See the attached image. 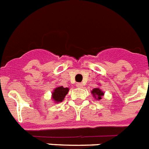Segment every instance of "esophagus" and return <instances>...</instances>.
I'll return each instance as SVG.
<instances>
[{
	"instance_id": "obj_1",
	"label": "esophagus",
	"mask_w": 149,
	"mask_h": 149,
	"mask_svg": "<svg viewBox=\"0 0 149 149\" xmlns=\"http://www.w3.org/2000/svg\"><path fill=\"white\" fill-rule=\"evenodd\" d=\"M77 87H78V88H83L84 85H83V84L77 83Z\"/></svg>"
}]
</instances>
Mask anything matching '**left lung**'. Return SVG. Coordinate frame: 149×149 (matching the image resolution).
Returning a JSON list of instances; mask_svg holds the SVG:
<instances>
[{
    "label": "left lung",
    "instance_id": "1",
    "mask_svg": "<svg viewBox=\"0 0 149 149\" xmlns=\"http://www.w3.org/2000/svg\"><path fill=\"white\" fill-rule=\"evenodd\" d=\"M91 93L93 94V97L95 98L96 100H102V96H104V92L100 88V87L93 89V90L91 91Z\"/></svg>",
    "mask_w": 149,
    "mask_h": 149
}]
</instances>
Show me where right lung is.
<instances>
[{
	"mask_svg": "<svg viewBox=\"0 0 149 149\" xmlns=\"http://www.w3.org/2000/svg\"><path fill=\"white\" fill-rule=\"evenodd\" d=\"M68 87H63L62 86L56 87L52 93V100L56 103L62 102L64 100L65 97L68 93Z\"/></svg>",
	"mask_w": 149,
	"mask_h": 149,
	"instance_id": "1",
	"label": "right lung"
}]
</instances>
